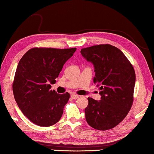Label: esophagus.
<instances>
[{
    "mask_svg": "<svg viewBox=\"0 0 154 154\" xmlns=\"http://www.w3.org/2000/svg\"><path fill=\"white\" fill-rule=\"evenodd\" d=\"M70 97H72V99L76 100V99H77V98H79V95H76V94H72V95H70Z\"/></svg>",
    "mask_w": 154,
    "mask_h": 154,
    "instance_id": "obj_1",
    "label": "esophagus"
}]
</instances>
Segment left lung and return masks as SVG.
<instances>
[{"instance_id": "1", "label": "left lung", "mask_w": 154, "mask_h": 154, "mask_svg": "<svg viewBox=\"0 0 154 154\" xmlns=\"http://www.w3.org/2000/svg\"><path fill=\"white\" fill-rule=\"evenodd\" d=\"M81 54L93 63V82L100 85L102 96L100 101L88 98L87 123L97 130L111 129L125 118L134 102V68L120 49L110 44L82 48Z\"/></svg>"}]
</instances>
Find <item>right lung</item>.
Returning <instances> with one entry per match:
<instances>
[{"label":"right lung","mask_w":154,"mask_h":154,"mask_svg":"<svg viewBox=\"0 0 154 154\" xmlns=\"http://www.w3.org/2000/svg\"><path fill=\"white\" fill-rule=\"evenodd\" d=\"M77 48H33L18 62L13 81L15 100L22 113L35 125L50 127L60 120L70 94L50 90L64 63Z\"/></svg>","instance_id":"right-lung-1"}]
</instances>
